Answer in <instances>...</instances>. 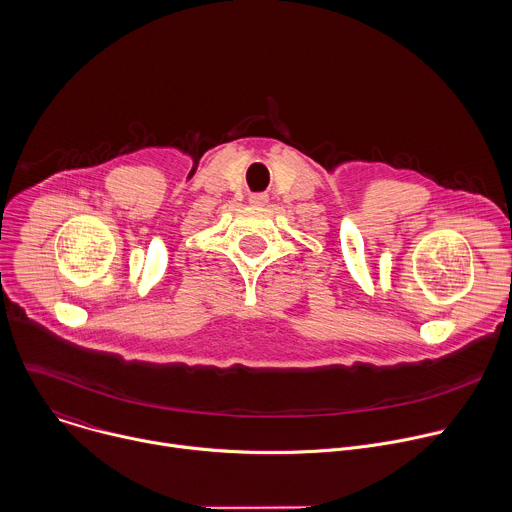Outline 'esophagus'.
<instances>
[{"mask_svg": "<svg viewBox=\"0 0 512 512\" xmlns=\"http://www.w3.org/2000/svg\"><path fill=\"white\" fill-rule=\"evenodd\" d=\"M267 201H269V199H267V195H263V193H257V195H251V197H249V203L255 205V207H263Z\"/></svg>", "mask_w": 512, "mask_h": 512, "instance_id": "34e87169", "label": "esophagus"}]
</instances>
